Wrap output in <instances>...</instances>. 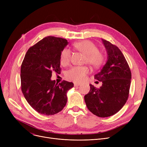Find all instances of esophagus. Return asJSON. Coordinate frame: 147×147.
I'll list each match as a JSON object with an SVG mask.
<instances>
[{"instance_id":"1","label":"esophagus","mask_w":147,"mask_h":147,"mask_svg":"<svg viewBox=\"0 0 147 147\" xmlns=\"http://www.w3.org/2000/svg\"><path fill=\"white\" fill-rule=\"evenodd\" d=\"M80 85H81V84H80V83H74V86L75 87L79 86H80Z\"/></svg>"}]
</instances>
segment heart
Segmentation results:
<instances>
[{"label": "heart", "instance_id": "heart-1", "mask_svg": "<svg viewBox=\"0 0 147 147\" xmlns=\"http://www.w3.org/2000/svg\"><path fill=\"white\" fill-rule=\"evenodd\" d=\"M73 48L84 54V63H87L94 68L101 67L103 64L105 57L102 52L99 51L97 46L90 40H83L73 44ZM71 58V52L68 49L64 48L60 53V63L65 65L69 63ZM89 69L87 67H73L67 71L66 78L72 81L79 82L83 80Z\"/></svg>", "mask_w": 147, "mask_h": 147}]
</instances>
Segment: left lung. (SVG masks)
<instances>
[{"instance_id": "left-lung-1", "label": "left lung", "mask_w": 147, "mask_h": 147, "mask_svg": "<svg viewBox=\"0 0 147 147\" xmlns=\"http://www.w3.org/2000/svg\"><path fill=\"white\" fill-rule=\"evenodd\" d=\"M108 54L106 64L94 78L102 82L99 88L90 84V91L84 96L88 110L99 117L117 113L129 97L131 71L127 61L117 46L102 39Z\"/></svg>"}]
</instances>
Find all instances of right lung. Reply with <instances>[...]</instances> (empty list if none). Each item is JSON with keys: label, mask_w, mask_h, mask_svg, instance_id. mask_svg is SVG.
<instances>
[{"label": "right lung", "mask_w": 147, "mask_h": 147, "mask_svg": "<svg viewBox=\"0 0 147 147\" xmlns=\"http://www.w3.org/2000/svg\"><path fill=\"white\" fill-rule=\"evenodd\" d=\"M66 39L48 36L30 47L21 67V90L28 103L37 113L54 115L64 109L67 92L72 82L51 80L52 73L59 74L60 53L67 45Z\"/></svg>", "instance_id": "1"}]
</instances>
